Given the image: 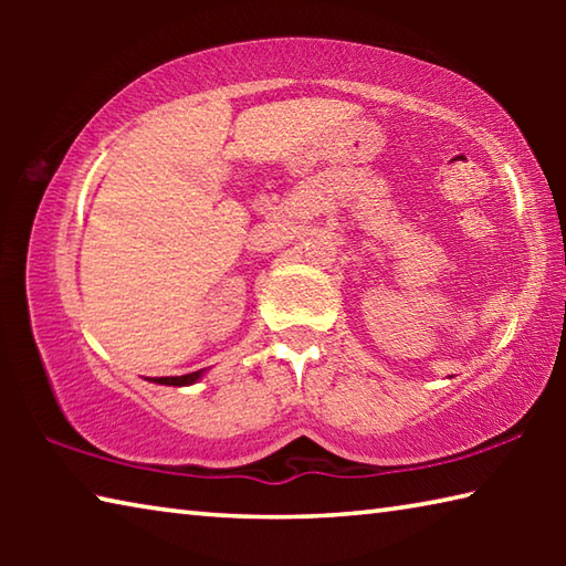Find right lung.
I'll list each match as a JSON object with an SVG mask.
<instances>
[{"label": "right lung", "mask_w": 566, "mask_h": 566, "mask_svg": "<svg viewBox=\"0 0 566 566\" xmlns=\"http://www.w3.org/2000/svg\"><path fill=\"white\" fill-rule=\"evenodd\" d=\"M205 377V369L199 371H191V375H181V377H155L149 381H155V385H167V387H189L195 385V381H199Z\"/></svg>", "instance_id": "right-lung-1"}]
</instances>
